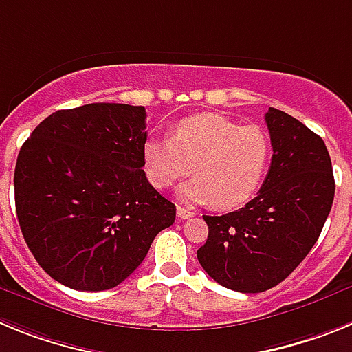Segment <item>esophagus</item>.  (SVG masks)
Instances as JSON below:
<instances>
[{
	"mask_svg": "<svg viewBox=\"0 0 352 352\" xmlns=\"http://www.w3.org/2000/svg\"><path fill=\"white\" fill-rule=\"evenodd\" d=\"M176 214H178L179 220H186V219H190V217H194V213H192L190 210H185V208L182 206L176 208Z\"/></svg>",
	"mask_w": 352,
	"mask_h": 352,
	"instance_id": "34e87169",
	"label": "esophagus"
}]
</instances>
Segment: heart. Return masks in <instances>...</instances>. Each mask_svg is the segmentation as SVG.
Returning a JSON list of instances; mask_svg holds the SVG:
<instances>
[{
  "instance_id": "1",
  "label": "heart",
  "mask_w": 352,
  "mask_h": 352,
  "mask_svg": "<svg viewBox=\"0 0 352 352\" xmlns=\"http://www.w3.org/2000/svg\"><path fill=\"white\" fill-rule=\"evenodd\" d=\"M270 158L272 142L261 126H241L214 113L185 118L170 139L151 138L142 149L146 176L155 188H169L194 173L179 197L222 210L241 206L257 194Z\"/></svg>"
}]
</instances>
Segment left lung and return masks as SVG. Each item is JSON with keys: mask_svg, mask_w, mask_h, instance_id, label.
<instances>
[{"mask_svg": "<svg viewBox=\"0 0 352 352\" xmlns=\"http://www.w3.org/2000/svg\"><path fill=\"white\" fill-rule=\"evenodd\" d=\"M273 157L257 197L231 213L203 219L206 243L197 250L204 272L239 292H263L287 278L307 257L335 197L331 158L317 133L270 107Z\"/></svg>", "mask_w": 352, "mask_h": 352, "instance_id": "obj_1", "label": "left lung"}]
</instances>
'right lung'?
<instances>
[{"label": "right lung", "instance_id": "obj_1", "mask_svg": "<svg viewBox=\"0 0 352 352\" xmlns=\"http://www.w3.org/2000/svg\"><path fill=\"white\" fill-rule=\"evenodd\" d=\"M146 109L56 111L17 157L15 210L43 272L77 291L113 289L144 261L176 206L146 178Z\"/></svg>", "mask_w": 352, "mask_h": 352}]
</instances>
